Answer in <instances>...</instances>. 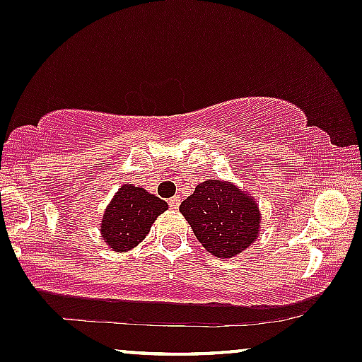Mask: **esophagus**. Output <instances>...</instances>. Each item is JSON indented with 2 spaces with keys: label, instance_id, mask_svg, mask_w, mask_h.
<instances>
[{
  "label": "esophagus",
  "instance_id": "1",
  "mask_svg": "<svg viewBox=\"0 0 362 362\" xmlns=\"http://www.w3.org/2000/svg\"><path fill=\"white\" fill-rule=\"evenodd\" d=\"M180 205H181V197H180V195L173 197V198H170V200H169V207L174 209V211H176V209H180Z\"/></svg>",
  "mask_w": 362,
  "mask_h": 362
}]
</instances>
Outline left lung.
<instances>
[{
  "instance_id": "8db88e82",
  "label": "left lung",
  "mask_w": 362,
  "mask_h": 362,
  "mask_svg": "<svg viewBox=\"0 0 362 362\" xmlns=\"http://www.w3.org/2000/svg\"><path fill=\"white\" fill-rule=\"evenodd\" d=\"M197 240L216 257H235L260 235V212L254 197L228 181L209 180L180 205Z\"/></svg>"
}]
</instances>
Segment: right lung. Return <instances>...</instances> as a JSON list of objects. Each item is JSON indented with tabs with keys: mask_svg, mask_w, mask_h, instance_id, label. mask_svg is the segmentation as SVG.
Returning a JSON list of instances; mask_svg holds the SVG:
<instances>
[{
	"mask_svg": "<svg viewBox=\"0 0 362 362\" xmlns=\"http://www.w3.org/2000/svg\"><path fill=\"white\" fill-rule=\"evenodd\" d=\"M165 211L167 204L158 197L139 186L122 185L105 209L100 226L102 238L112 250H131L145 240L151 224Z\"/></svg>",
	"mask_w": 362,
	"mask_h": 362,
	"instance_id": "obj_1",
	"label": "right lung"
}]
</instances>
